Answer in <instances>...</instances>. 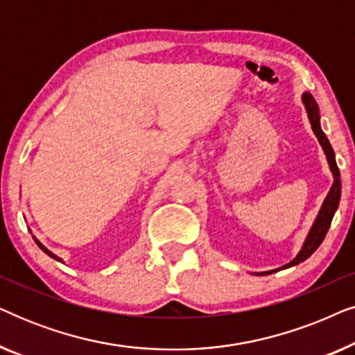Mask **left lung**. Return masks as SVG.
I'll use <instances>...</instances> for the list:
<instances>
[{"label": "left lung", "instance_id": "left-lung-1", "mask_svg": "<svg viewBox=\"0 0 355 355\" xmlns=\"http://www.w3.org/2000/svg\"><path fill=\"white\" fill-rule=\"evenodd\" d=\"M304 100V105H305V110H307V114H309V121L310 124H312V129L315 135H317L320 145H322L323 150H324V155H327V159L329 163V169H331L333 173V178H334V182L331 189H329L327 198H324L323 205H322V210H320L317 220H315L312 230H310L307 239L304 242V247L302 250L299 252L297 257L293 261H289L288 265L281 266L278 270H273V271H265V273H260V275H270V273H275V271H279V270H284V268H289V266H294L300 263V261L307 260L310 255L313 254L315 250L318 249V245L322 244L324 236H327V232L329 230V226H331V220L334 216V211H336V208L339 205V197H341V179H339V169H338V164H336V159H334V152L331 148V145H329L327 135L320 128V116H318V105L315 98L310 94H304L302 96Z\"/></svg>", "mask_w": 355, "mask_h": 355}]
</instances>
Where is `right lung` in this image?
Returning <instances> with one entry per match:
<instances>
[{
    "instance_id": "right-lung-1",
    "label": "right lung",
    "mask_w": 355,
    "mask_h": 355,
    "mask_svg": "<svg viewBox=\"0 0 355 355\" xmlns=\"http://www.w3.org/2000/svg\"><path fill=\"white\" fill-rule=\"evenodd\" d=\"M35 242H37V245H38V247H40V249H42L43 252H45V254H48V255H50V257H51V259H56V260H60V261H61V259H58V257H56L55 254H51V252H50V250H48L45 245H43V244H40V242H38L37 239H35Z\"/></svg>"
}]
</instances>
